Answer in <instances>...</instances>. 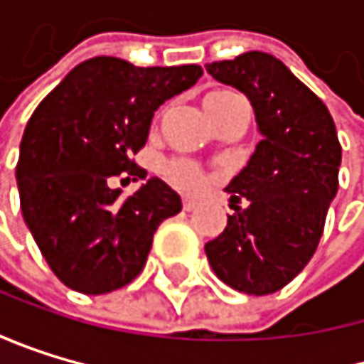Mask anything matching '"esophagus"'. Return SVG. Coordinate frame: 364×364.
<instances>
[{"label":"esophagus","instance_id":"esophagus-1","mask_svg":"<svg viewBox=\"0 0 364 364\" xmlns=\"http://www.w3.org/2000/svg\"><path fill=\"white\" fill-rule=\"evenodd\" d=\"M198 203L194 200V198H183V209H186V212H192V209L196 207Z\"/></svg>","mask_w":364,"mask_h":364}]
</instances>
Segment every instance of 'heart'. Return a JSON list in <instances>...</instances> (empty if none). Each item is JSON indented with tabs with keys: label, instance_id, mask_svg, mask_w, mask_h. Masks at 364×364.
<instances>
[{
	"label": "heart",
	"instance_id": "heart-1",
	"mask_svg": "<svg viewBox=\"0 0 364 364\" xmlns=\"http://www.w3.org/2000/svg\"><path fill=\"white\" fill-rule=\"evenodd\" d=\"M229 93L225 91H212L205 95V109L209 113V117H214L220 102L225 100ZM166 176L170 178V183H174L176 188L181 190H196L203 181V174H200V168L190 161V159H172L168 166H166Z\"/></svg>",
	"mask_w": 364,
	"mask_h": 364
}]
</instances>
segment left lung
<instances>
[{
	"label": "left lung",
	"instance_id": "left-lung-1",
	"mask_svg": "<svg viewBox=\"0 0 364 364\" xmlns=\"http://www.w3.org/2000/svg\"><path fill=\"white\" fill-rule=\"evenodd\" d=\"M218 82L242 91L262 141L227 186V225L205 245L209 267L247 295H271L316 251L338 190L341 144L328 107L267 52L209 63Z\"/></svg>",
	"mask_w": 364,
	"mask_h": 364
}]
</instances>
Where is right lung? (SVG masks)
<instances>
[{"instance_id": "1", "label": "right lung", "mask_w": 364, "mask_h": 364, "mask_svg": "<svg viewBox=\"0 0 364 364\" xmlns=\"http://www.w3.org/2000/svg\"><path fill=\"white\" fill-rule=\"evenodd\" d=\"M200 76L198 65L135 67L95 56L28 119L17 164L21 214L65 286L105 295L141 273L152 235L181 212V196L157 176L124 200L111 183L146 178L131 157L146 144L152 115Z\"/></svg>"}]
</instances>
